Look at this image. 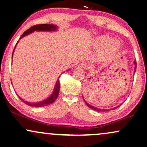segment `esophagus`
<instances>
[{
  "label": "esophagus",
  "mask_w": 147,
  "mask_h": 147,
  "mask_svg": "<svg viewBox=\"0 0 147 147\" xmlns=\"http://www.w3.org/2000/svg\"><path fill=\"white\" fill-rule=\"evenodd\" d=\"M87 64H84V63H81L79 65H78V67L80 68H83V69H86L87 68Z\"/></svg>",
  "instance_id": "obj_1"
}]
</instances>
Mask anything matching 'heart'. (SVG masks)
<instances>
[{"mask_svg":"<svg viewBox=\"0 0 147 147\" xmlns=\"http://www.w3.org/2000/svg\"><path fill=\"white\" fill-rule=\"evenodd\" d=\"M93 45L96 48L101 47L98 53V57L104 60L112 57L120 47L119 42L115 38H110L108 35H101L94 38Z\"/></svg>","mask_w":147,"mask_h":147,"instance_id":"b5f03b06","label":"heart"}]
</instances>
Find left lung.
I'll return each mask as SVG.
<instances>
[{"label": "left lung", "mask_w": 147, "mask_h": 147, "mask_svg": "<svg viewBox=\"0 0 147 147\" xmlns=\"http://www.w3.org/2000/svg\"><path fill=\"white\" fill-rule=\"evenodd\" d=\"M134 65H135V68H134V72H136V62L135 60L134 61ZM83 100H84V99H83ZM84 102H85V103L86 104V105L87 106V107H90V109H93V110H94V111H109V110H108V109H98V108H97V107H94V106L91 105H90V104H89V103H87V102L85 101V100H84ZM117 107H115L114 109H111V110H113V109H116V108H117Z\"/></svg>", "instance_id": "obj_1"}]
</instances>
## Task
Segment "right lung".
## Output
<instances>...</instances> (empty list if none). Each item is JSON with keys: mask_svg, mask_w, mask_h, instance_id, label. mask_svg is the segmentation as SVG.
<instances>
[{"mask_svg": "<svg viewBox=\"0 0 147 147\" xmlns=\"http://www.w3.org/2000/svg\"><path fill=\"white\" fill-rule=\"evenodd\" d=\"M57 26L56 25H54V24H38V25H35L31 27L30 28L27 30L26 32H24L23 33V34H22L21 37H20V39H21V38H22L25 36H27V35L34 32V31H37V32H38V31H42V32H43V31L44 32H54V31L57 30ZM18 42L19 41H18V42L16 43V47H15L13 51L12 57H13V52L15 51V49H16V45L18 43ZM59 79H60V77H59L57 80L56 83H55L54 89H53V92H52V94L47 98L42 100V101L37 102H29L26 101V100L22 99L21 97H20V96H18V97L20 98V99L22 101H23L24 103L26 104L27 105L30 106V107H45V106L51 105V104L54 102L55 100L57 99V96H58V94H59V92H60V81H59Z\"/></svg>", "mask_w": 147, "mask_h": 147, "instance_id": "obj_1", "label": "right lung"}]
</instances>
